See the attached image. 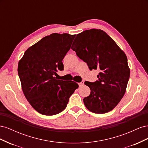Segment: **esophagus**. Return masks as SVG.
Masks as SVG:
<instances>
[{
	"instance_id": "34e87169",
	"label": "esophagus",
	"mask_w": 148,
	"mask_h": 148,
	"mask_svg": "<svg viewBox=\"0 0 148 148\" xmlns=\"http://www.w3.org/2000/svg\"><path fill=\"white\" fill-rule=\"evenodd\" d=\"M78 84H79V86H83V85L84 84V82H83V81H82V82H81L80 83H78Z\"/></svg>"
}]
</instances>
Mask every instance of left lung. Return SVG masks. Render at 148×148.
<instances>
[{
	"label": "left lung",
	"mask_w": 148,
	"mask_h": 148,
	"mask_svg": "<svg viewBox=\"0 0 148 148\" xmlns=\"http://www.w3.org/2000/svg\"><path fill=\"white\" fill-rule=\"evenodd\" d=\"M71 49L89 70L100 71L96 82H84L91 89L83 99L86 108L99 114L114 109L125 95L130 74L125 53L106 32L96 29L78 34Z\"/></svg>",
	"instance_id": "left-lung-1"
}]
</instances>
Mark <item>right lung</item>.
<instances>
[{
    "instance_id": "add662e5",
    "label": "right lung",
    "mask_w": 148,
    "mask_h": 148,
    "mask_svg": "<svg viewBox=\"0 0 148 148\" xmlns=\"http://www.w3.org/2000/svg\"><path fill=\"white\" fill-rule=\"evenodd\" d=\"M75 35L53 33L29 47L18 62V73L22 90L31 106L45 115L63 111L78 88L73 81L57 78L64 70L62 60L70 50Z\"/></svg>"
}]
</instances>
